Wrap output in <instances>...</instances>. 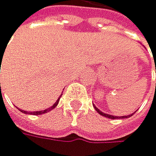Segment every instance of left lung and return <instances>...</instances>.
I'll return each mask as SVG.
<instances>
[{"instance_id":"8db88e82","label":"left lung","mask_w":156,"mask_h":156,"mask_svg":"<svg viewBox=\"0 0 156 156\" xmlns=\"http://www.w3.org/2000/svg\"><path fill=\"white\" fill-rule=\"evenodd\" d=\"M155 68H156V65H155ZM93 106L95 107V109H96V111H97L100 115H101V116H105V117H106V118H109V119H125V118H129V117H130L132 114H130V115H127V116H113V115H110V114H106V113H104V112H101L98 107H96V105H93Z\"/></svg>"}]
</instances>
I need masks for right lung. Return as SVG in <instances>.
<instances>
[{"label":"right lung","instance_id":"right-lung-1","mask_svg":"<svg viewBox=\"0 0 156 156\" xmlns=\"http://www.w3.org/2000/svg\"><path fill=\"white\" fill-rule=\"evenodd\" d=\"M0 88H1V83H0ZM1 90V89H0ZM60 97H61V96H59V98L57 99V101L55 102V104H54V105H52V106H51V107H49V108H47V109H45V110H41V111H29V112H27V111H25V110H22V109H19L21 112H23V113H26V114H31V115H41V114H44V113H47V112H49V111H51V109H54V108L58 105V101H59V100H60Z\"/></svg>","mask_w":156,"mask_h":156}]
</instances>
